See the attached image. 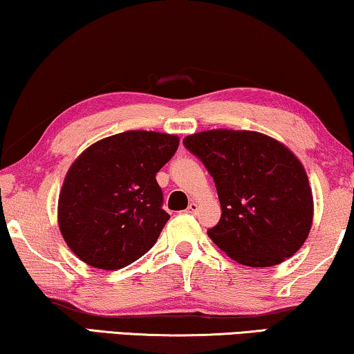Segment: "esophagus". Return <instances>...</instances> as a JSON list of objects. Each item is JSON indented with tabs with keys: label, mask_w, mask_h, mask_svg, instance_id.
I'll return each instance as SVG.
<instances>
[{
	"label": "esophagus",
	"mask_w": 354,
	"mask_h": 354,
	"mask_svg": "<svg viewBox=\"0 0 354 354\" xmlns=\"http://www.w3.org/2000/svg\"><path fill=\"white\" fill-rule=\"evenodd\" d=\"M195 211H197V203H195V202H191V203H189L187 209H186V213H189V214H194Z\"/></svg>",
	"instance_id": "34e87169"
}]
</instances>
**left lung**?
I'll return each mask as SVG.
<instances>
[{"mask_svg": "<svg viewBox=\"0 0 354 354\" xmlns=\"http://www.w3.org/2000/svg\"><path fill=\"white\" fill-rule=\"evenodd\" d=\"M214 179L219 223L209 239L248 267L294 256L313 223V195L302 163L286 146L250 130H207L183 140Z\"/></svg>", "mask_w": 354, "mask_h": 354, "instance_id": "obj_1", "label": "left lung"}]
</instances>
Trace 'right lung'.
<instances>
[{
	"mask_svg": "<svg viewBox=\"0 0 354 354\" xmlns=\"http://www.w3.org/2000/svg\"><path fill=\"white\" fill-rule=\"evenodd\" d=\"M179 138L129 130L88 146L68 170L59 197V227L91 267L118 270L145 256L170 214L156 175Z\"/></svg>",
	"mask_w": 354,
	"mask_h": 354,
	"instance_id": "obj_1",
	"label": "right lung"
}]
</instances>
